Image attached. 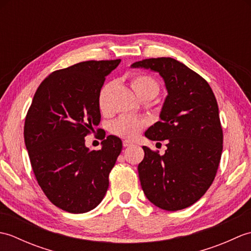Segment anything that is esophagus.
<instances>
[{"instance_id": "obj_1", "label": "esophagus", "mask_w": 251, "mask_h": 251, "mask_svg": "<svg viewBox=\"0 0 251 251\" xmlns=\"http://www.w3.org/2000/svg\"><path fill=\"white\" fill-rule=\"evenodd\" d=\"M132 145L131 142H129V141H127V140H124L123 141V147L124 148H127V147H130Z\"/></svg>"}]
</instances>
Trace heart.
I'll return each mask as SVG.
<instances>
[{"label":"heart","instance_id":"1","mask_svg":"<svg viewBox=\"0 0 251 251\" xmlns=\"http://www.w3.org/2000/svg\"><path fill=\"white\" fill-rule=\"evenodd\" d=\"M131 87L134 89L137 96L142 94H153L157 95L159 92L158 84L151 76L146 75V74H136L131 79ZM110 90V84H106L101 88L99 93L98 102L101 110H104L106 106V99H108V94ZM146 122L138 119V117L123 115L119 119L115 120L111 125V130L114 135L120 136L125 139H134L145 127Z\"/></svg>","mask_w":251,"mask_h":251}]
</instances>
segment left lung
Returning <instances> with one entry per match:
<instances>
[{"mask_svg": "<svg viewBox=\"0 0 251 251\" xmlns=\"http://www.w3.org/2000/svg\"><path fill=\"white\" fill-rule=\"evenodd\" d=\"M131 68L157 72L167 90L161 121L145 132L150 140H167V150L159 155L142 147L141 188L161 209H183L206 193L219 166L223 134L216 97L204 78L174 58H150Z\"/></svg>", "mask_w": 251, "mask_h": 251, "instance_id": "8db88e82", "label": "left lung"}]
</instances>
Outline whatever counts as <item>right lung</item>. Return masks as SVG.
I'll use <instances>...</instances> for the list:
<instances>
[{
    "label": "right lung",
    "instance_id": "obj_1",
    "mask_svg": "<svg viewBox=\"0 0 251 251\" xmlns=\"http://www.w3.org/2000/svg\"><path fill=\"white\" fill-rule=\"evenodd\" d=\"M121 59L83 61L50 74L37 88L25 122V143L37 183L52 204L71 214L97 207L122 140L102 137L89 150L85 137L101 119L99 93Z\"/></svg>",
    "mask_w": 251,
    "mask_h": 251
}]
</instances>
